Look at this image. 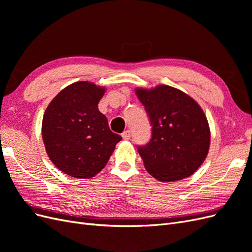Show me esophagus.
<instances>
[{"label":"esophagus","instance_id":"1","mask_svg":"<svg viewBox=\"0 0 252 252\" xmlns=\"http://www.w3.org/2000/svg\"><path fill=\"white\" fill-rule=\"evenodd\" d=\"M130 136H131L130 130H126V131L122 133V138H123L124 140H129V139H130Z\"/></svg>","mask_w":252,"mask_h":252}]
</instances>
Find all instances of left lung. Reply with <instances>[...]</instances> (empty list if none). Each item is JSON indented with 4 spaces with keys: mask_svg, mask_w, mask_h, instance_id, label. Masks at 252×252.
I'll list each match as a JSON object with an SVG mask.
<instances>
[{
    "mask_svg": "<svg viewBox=\"0 0 252 252\" xmlns=\"http://www.w3.org/2000/svg\"><path fill=\"white\" fill-rule=\"evenodd\" d=\"M146 110L151 139L138 146L146 170L161 182H174L193 174L205 161L210 130L204 111L192 97L167 85L136 88Z\"/></svg>",
    "mask_w": 252,
    "mask_h": 252,
    "instance_id": "left-lung-1",
    "label": "left lung"
}]
</instances>
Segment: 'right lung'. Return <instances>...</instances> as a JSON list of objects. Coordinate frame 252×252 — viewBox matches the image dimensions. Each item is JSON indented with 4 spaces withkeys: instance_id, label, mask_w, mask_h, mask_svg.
Listing matches in <instances>:
<instances>
[{
    "instance_id": "obj_1",
    "label": "right lung",
    "mask_w": 252,
    "mask_h": 252,
    "mask_svg": "<svg viewBox=\"0 0 252 252\" xmlns=\"http://www.w3.org/2000/svg\"><path fill=\"white\" fill-rule=\"evenodd\" d=\"M104 94L105 88L94 83L75 82L61 91L44 113L42 136L47 155L70 177H94L122 140L98 110Z\"/></svg>"
}]
</instances>
